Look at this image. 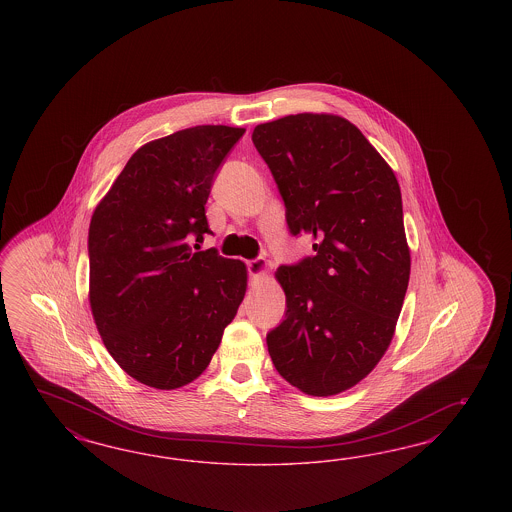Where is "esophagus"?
Instances as JSON below:
<instances>
[{
    "mask_svg": "<svg viewBox=\"0 0 512 512\" xmlns=\"http://www.w3.org/2000/svg\"><path fill=\"white\" fill-rule=\"evenodd\" d=\"M249 276L251 278H263L268 272V263L264 259H255V261H249L248 263Z\"/></svg>",
    "mask_w": 512,
    "mask_h": 512,
    "instance_id": "1",
    "label": "esophagus"
}]
</instances>
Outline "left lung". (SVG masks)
Returning <instances> with one entry per match:
<instances>
[{
  "label": "left lung",
  "mask_w": 512,
  "mask_h": 512,
  "mask_svg": "<svg viewBox=\"0 0 512 512\" xmlns=\"http://www.w3.org/2000/svg\"><path fill=\"white\" fill-rule=\"evenodd\" d=\"M291 233L315 255L276 270L285 321L266 336L279 375L310 396L360 383L387 353L411 272L402 191L357 125L326 112L253 129Z\"/></svg>",
  "instance_id": "obj_1"
}]
</instances>
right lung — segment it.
Instances as JSON below:
<instances>
[{
    "instance_id": "right-lung-1",
    "label": "right lung",
    "mask_w": 512,
    "mask_h": 512,
    "mask_svg": "<svg viewBox=\"0 0 512 512\" xmlns=\"http://www.w3.org/2000/svg\"><path fill=\"white\" fill-rule=\"evenodd\" d=\"M244 127L197 125L150 140L90 221V308L110 357L142 385L174 390L201 375L242 304L248 268L216 249L204 204Z\"/></svg>"
}]
</instances>
